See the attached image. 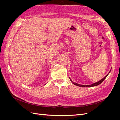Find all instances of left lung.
Here are the masks:
<instances>
[{"mask_svg": "<svg viewBox=\"0 0 120 120\" xmlns=\"http://www.w3.org/2000/svg\"><path fill=\"white\" fill-rule=\"evenodd\" d=\"M110 72H109V73H110ZM108 75H109V74H108L107 75H106V76H105V77L103 79H101V80L99 81V82H95V83H93V84H92V85H86V86H84V85H79V84H78V83H77L74 82H72V81H71V79L70 78V79L71 81V82H72V83H73L74 85H75V86H81V87H92V86H98V85H100V83H101V82H102L104 81V79L107 78V77Z\"/></svg>", "mask_w": 120, "mask_h": 120, "instance_id": "1", "label": "left lung"}]
</instances>
